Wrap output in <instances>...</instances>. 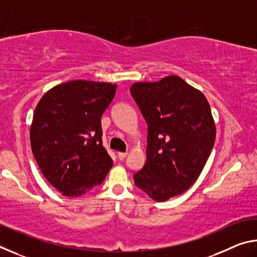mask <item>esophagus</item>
<instances>
[{
	"label": "esophagus",
	"mask_w": 257,
	"mask_h": 257,
	"mask_svg": "<svg viewBox=\"0 0 257 257\" xmlns=\"http://www.w3.org/2000/svg\"><path fill=\"white\" fill-rule=\"evenodd\" d=\"M127 155H128V153H124V152H120V153H118V158H119V160L123 161L125 158H127Z\"/></svg>",
	"instance_id": "obj_1"
}]
</instances>
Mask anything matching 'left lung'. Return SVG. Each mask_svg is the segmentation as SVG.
Instances as JSON below:
<instances>
[{
    "instance_id": "obj_1",
    "label": "left lung",
    "mask_w": 257,
    "mask_h": 257,
    "mask_svg": "<svg viewBox=\"0 0 257 257\" xmlns=\"http://www.w3.org/2000/svg\"><path fill=\"white\" fill-rule=\"evenodd\" d=\"M130 93L147 123L146 163L134 175L139 189L165 202L201 175L215 142V123L202 92L178 76L135 82Z\"/></svg>"
}]
</instances>
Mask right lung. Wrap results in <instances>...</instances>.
<instances>
[{"instance_id": "add662e5", "label": "right lung", "mask_w": 257, "mask_h": 257, "mask_svg": "<svg viewBox=\"0 0 257 257\" xmlns=\"http://www.w3.org/2000/svg\"><path fill=\"white\" fill-rule=\"evenodd\" d=\"M116 85L72 80L38 102L30 144L41 171L64 196L78 197L101 185L113 161L102 142L101 118Z\"/></svg>"}]
</instances>
